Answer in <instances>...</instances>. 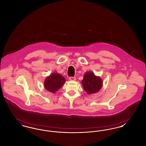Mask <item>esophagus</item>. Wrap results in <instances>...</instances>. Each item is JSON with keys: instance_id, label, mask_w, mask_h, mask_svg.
Listing matches in <instances>:
<instances>
[{"instance_id": "1", "label": "esophagus", "mask_w": 146, "mask_h": 146, "mask_svg": "<svg viewBox=\"0 0 146 146\" xmlns=\"http://www.w3.org/2000/svg\"><path fill=\"white\" fill-rule=\"evenodd\" d=\"M69 79L70 81H75L76 80V77H69Z\"/></svg>"}]
</instances>
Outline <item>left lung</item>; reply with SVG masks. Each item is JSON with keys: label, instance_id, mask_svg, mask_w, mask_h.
Listing matches in <instances>:
<instances>
[{"label": "left lung", "instance_id": "obj_1", "mask_svg": "<svg viewBox=\"0 0 146 146\" xmlns=\"http://www.w3.org/2000/svg\"><path fill=\"white\" fill-rule=\"evenodd\" d=\"M102 78L96 76L93 72H86L84 75L82 84L88 95L98 93L103 86Z\"/></svg>", "mask_w": 146, "mask_h": 146}]
</instances>
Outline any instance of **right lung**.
Instances as JSON below:
<instances>
[{
  "instance_id": "add662e5",
  "label": "right lung",
  "mask_w": 146,
  "mask_h": 146,
  "mask_svg": "<svg viewBox=\"0 0 146 146\" xmlns=\"http://www.w3.org/2000/svg\"><path fill=\"white\" fill-rule=\"evenodd\" d=\"M66 79L58 73H52L46 78L44 81V88L52 93H55L64 84Z\"/></svg>"
}]
</instances>
